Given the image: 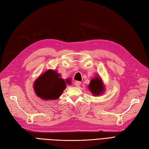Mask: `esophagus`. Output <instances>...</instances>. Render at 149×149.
Masks as SVG:
<instances>
[{
  "instance_id": "1",
  "label": "esophagus",
  "mask_w": 149,
  "mask_h": 149,
  "mask_svg": "<svg viewBox=\"0 0 149 149\" xmlns=\"http://www.w3.org/2000/svg\"><path fill=\"white\" fill-rule=\"evenodd\" d=\"M74 84H75V86L78 87V86H79L81 84V82H80V81H75V83H74Z\"/></svg>"
}]
</instances>
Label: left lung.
Here are the masks:
<instances>
[{
  "mask_svg": "<svg viewBox=\"0 0 149 149\" xmlns=\"http://www.w3.org/2000/svg\"><path fill=\"white\" fill-rule=\"evenodd\" d=\"M89 89L94 96H100L104 92V86L100 76L97 75L90 81Z\"/></svg>",
  "mask_w": 149,
  "mask_h": 149,
  "instance_id": "obj_1",
  "label": "left lung"
}]
</instances>
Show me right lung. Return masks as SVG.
<instances>
[{
    "instance_id": "1",
    "label": "right lung",
    "mask_w": 149,
    "mask_h": 149,
    "mask_svg": "<svg viewBox=\"0 0 149 149\" xmlns=\"http://www.w3.org/2000/svg\"><path fill=\"white\" fill-rule=\"evenodd\" d=\"M66 84H70V79L65 81L56 71L49 69L36 80L33 86L36 96L41 100H54L62 95Z\"/></svg>"
}]
</instances>
